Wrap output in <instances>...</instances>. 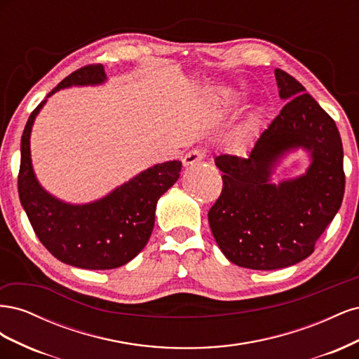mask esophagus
Masks as SVG:
<instances>
[{
	"mask_svg": "<svg viewBox=\"0 0 359 359\" xmlns=\"http://www.w3.org/2000/svg\"><path fill=\"white\" fill-rule=\"evenodd\" d=\"M203 158H205L203 151L193 149V151H190V153L186 154V157L182 158V165L189 168V166H193V165H198V163H201Z\"/></svg>",
	"mask_w": 359,
	"mask_h": 359,
	"instance_id": "esophagus-1",
	"label": "esophagus"
}]
</instances>
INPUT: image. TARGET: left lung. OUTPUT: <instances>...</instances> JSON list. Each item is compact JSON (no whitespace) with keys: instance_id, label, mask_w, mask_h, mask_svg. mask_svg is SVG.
Segmentation results:
<instances>
[{"instance_id":"8db88e82","label":"left lung","mask_w":359,"mask_h":359,"mask_svg":"<svg viewBox=\"0 0 359 359\" xmlns=\"http://www.w3.org/2000/svg\"><path fill=\"white\" fill-rule=\"evenodd\" d=\"M274 74L287 103L245 158L215 157L223 190L208 212L223 255L238 266L260 271L309 257L344 194L343 145L334 119L295 78L280 69ZM299 147L311 156L306 173L271 183L279 160Z\"/></svg>"}]
</instances>
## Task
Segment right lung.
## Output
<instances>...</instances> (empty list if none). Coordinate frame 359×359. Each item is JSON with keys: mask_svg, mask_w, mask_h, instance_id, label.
<instances>
[{"mask_svg": "<svg viewBox=\"0 0 359 359\" xmlns=\"http://www.w3.org/2000/svg\"><path fill=\"white\" fill-rule=\"evenodd\" d=\"M104 81L100 64L73 72L32 111L20 139L18 191L32 229L58 260L83 269H114L142 252L153 232L157 201L177 182L182 166L178 160L154 165L102 199L81 205L64 202L40 186L32 169L29 137L48 97L73 85Z\"/></svg>", "mask_w": 359, "mask_h": 359, "instance_id": "1", "label": "right lung"}]
</instances>
